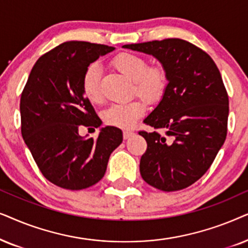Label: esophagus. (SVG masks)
I'll list each match as a JSON object with an SVG mask.
<instances>
[{
    "label": "esophagus",
    "instance_id": "34e87169",
    "mask_svg": "<svg viewBox=\"0 0 248 248\" xmlns=\"http://www.w3.org/2000/svg\"><path fill=\"white\" fill-rule=\"evenodd\" d=\"M134 135V131L131 130H124V140H128V138L131 137Z\"/></svg>",
    "mask_w": 248,
    "mask_h": 248
}]
</instances>
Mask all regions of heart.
Returning <instances> with one entry per match:
<instances>
[{
  "mask_svg": "<svg viewBox=\"0 0 248 248\" xmlns=\"http://www.w3.org/2000/svg\"><path fill=\"white\" fill-rule=\"evenodd\" d=\"M114 69L133 80V93L140 95L148 103L160 100L167 87V71L162 64L148 65L144 57L129 52L119 53L112 59ZM101 69L97 63H91L85 69L81 78L82 93L92 103H100ZM146 111V104L141 98H135L126 103L113 104L104 112L103 119L110 126L130 128Z\"/></svg>",
  "mask_w": 248,
  "mask_h": 248,
  "instance_id": "obj_1",
  "label": "heart"
}]
</instances>
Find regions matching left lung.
Listing matches in <instances>:
<instances>
[{"mask_svg": "<svg viewBox=\"0 0 248 248\" xmlns=\"http://www.w3.org/2000/svg\"><path fill=\"white\" fill-rule=\"evenodd\" d=\"M122 47L156 58L169 81L144 120L154 130L140 131L147 143L141 178L163 191L184 189L209 170L226 140L229 98L219 69L206 52L180 38Z\"/></svg>", "mask_w": 248, "mask_h": 248, "instance_id": "obj_1", "label": "left lung"}]
</instances>
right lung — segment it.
I'll return each mask as SVG.
<instances>
[{"instance_id":"right-lung-1","label":"right lung","mask_w":248,"mask_h":248,"mask_svg":"<svg viewBox=\"0 0 248 248\" xmlns=\"http://www.w3.org/2000/svg\"><path fill=\"white\" fill-rule=\"evenodd\" d=\"M114 47L88 42L62 43L32 67L21 93V135L46 179L80 190L103 178L108 157L122 143L117 127L102 128L98 137L82 138L81 127L102 121L81 90L85 69Z\"/></svg>"}]
</instances>
